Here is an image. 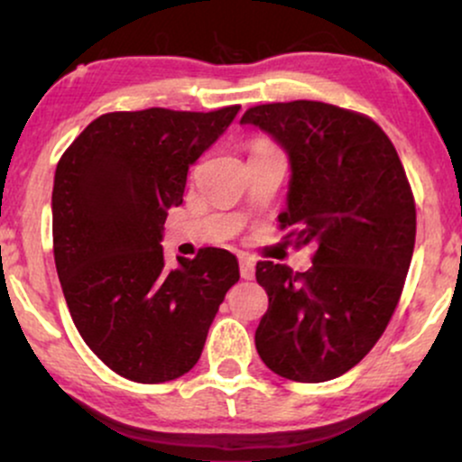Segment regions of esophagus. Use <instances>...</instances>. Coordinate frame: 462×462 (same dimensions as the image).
Returning <instances> with one entry per match:
<instances>
[{
	"label": "esophagus",
	"instance_id": "1",
	"mask_svg": "<svg viewBox=\"0 0 462 462\" xmlns=\"http://www.w3.org/2000/svg\"><path fill=\"white\" fill-rule=\"evenodd\" d=\"M238 264H241V278L252 280L254 273H256V264H254V258L241 256V258H238Z\"/></svg>",
	"mask_w": 462,
	"mask_h": 462
}]
</instances>
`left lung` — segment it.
<instances>
[{"label":"left lung","instance_id":"obj_1","mask_svg":"<svg viewBox=\"0 0 462 462\" xmlns=\"http://www.w3.org/2000/svg\"><path fill=\"white\" fill-rule=\"evenodd\" d=\"M241 124L289 153V206L280 230L315 245L293 273L261 261L269 309L256 328L258 356L295 383L338 378L369 354L393 317L415 249L417 213L404 164L367 115L309 102L261 104Z\"/></svg>","mask_w":462,"mask_h":462}]
</instances>
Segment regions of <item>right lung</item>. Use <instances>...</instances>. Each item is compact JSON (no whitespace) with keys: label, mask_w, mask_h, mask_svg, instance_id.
<instances>
[{"label":"right lung","mask_w":462,"mask_h":462,"mask_svg":"<svg viewBox=\"0 0 462 462\" xmlns=\"http://www.w3.org/2000/svg\"><path fill=\"white\" fill-rule=\"evenodd\" d=\"M238 108L106 113L58 161L51 235L69 312L97 358L134 383H169L193 369L238 282L227 249H199L169 269L161 245L189 167Z\"/></svg>","instance_id":"obj_1"}]
</instances>
